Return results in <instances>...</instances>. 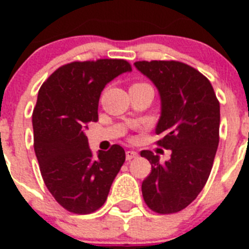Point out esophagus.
Returning a JSON list of instances; mask_svg holds the SVG:
<instances>
[{
  "label": "esophagus",
  "instance_id": "1",
  "mask_svg": "<svg viewBox=\"0 0 249 249\" xmlns=\"http://www.w3.org/2000/svg\"><path fill=\"white\" fill-rule=\"evenodd\" d=\"M137 157V152L135 151H127L126 152V158L127 160H132V158H136Z\"/></svg>",
  "mask_w": 249,
  "mask_h": 249
}]
</instances>
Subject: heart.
<instances>
[{
  "mask_svg": "<svg viewBox=\"0 0 249 249\" xmlns=\"http://www.w3.org/2000/svg\"><path fill=\"white\" fill-rule=\"evenodd\" d=\"M133 86H149V85H147V83H135V85H132L131 87H133Z\"/></svg>",
  "mask_w": 249,
  "mask_h": 249,
  "instance_id": "1",
  "label": "heart"
}]
</instances>
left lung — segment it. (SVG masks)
I'll list each match as a JSON object with an SVG mask.
<instances>
[{
    "label": "left lung",
    "instance_id": "8db88e82",
    "mask_svg": "<svg viewBox=\"0 0 249 249\" xmlns=\"http://www.w3.org/2000/svg\"><path fill=\"white\" fill-rule=\"evenodd\" d=\"M135 66L160 91L157 144L172 151L164 163L152 151L141 152L152 166L142 195L149 210L171 214L192 203L210 177L219 143V101L208 78L187 63L137 61Z\"/></svg>",
    "mask_w": 249,
    "mask_h": 249
}]
</instances>
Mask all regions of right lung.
<instances>
[{"label": "right lung", "instance_id": "obj_1", "mask_svg": "<svg viewBox=\"0 0 249 249\" xmlns=\"http://www.w3.org/2000/svg\"><path fill=\"white\" fill-rule=\"evenodd\" d=\"M131 70L126 59L74 61L57 68L39 89L32 113L35 153L46 187L68 212L101 208L126 160L118 144L93 157L85 129L98 121L106 85Z\"/></svg>", "mask_w": 249, "mask_h": 249}]
</instances>
